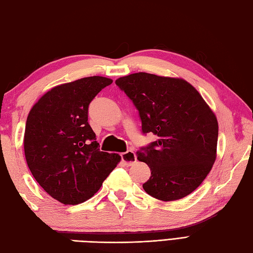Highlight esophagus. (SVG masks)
<instances>
[{
    "instance_id": "1",
    "label": "esophagus",
    "mask_w": 253,
    "mask_h": 253,
    "mask_svg": "<svg viewBox=\"0 0 253 253\" xmlns=\"http://www.w3.org/2000/svg\"><path fill=\"white\" fill-rule=\"evenodd\" d=\"M121 158H122V162L124 163V165L126 166H129L132 163H135L137 161V157H136V153L133 151L132 149L128 150L127 152H124L121 154Z\"/></svg>"
}]
</instances>
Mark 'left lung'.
Instances as JSON below:
<instances>
[{
  "instance_id": "left-lung-1",
  "label": "left lung",
  "mask_w": 253,
  "mask_h": 253,
  "mask_svg": "<svg viewBox=\"0 0 253 253\" xmlns=\"http://www.w3.org/2000/svg\"><path fill=\"white\" fill-rule=\"evenodd\" d=\"M115 84L138 110L142 133L158 136L137 152L151 170L144 191L173 201L196 190L215 162L218 137L216 117L200 93L184 79L148 73Z\"/></svg>"
}]
</instances>
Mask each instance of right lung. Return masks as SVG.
<instances>
[{
  "mask_svg": "<svg viewBox=\"0 0 253 253\" xmlns=\"http://www.w3.org/2000/svg\"><path fill=\"white\" fill-rule=\"evenodd\" d=\"M112 83L110 78L93 76L56 85L27 117V164L44 191L64 204L90 199L121 161L116 153L100 151L88 123L91 101Z\"/></svg>",
  "mask_w": 253,
  "mask_h": 253,
  "instance_id": "add662e5",
  "label": "right lung"
}]
</instances>
